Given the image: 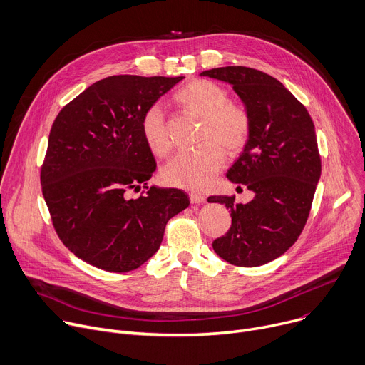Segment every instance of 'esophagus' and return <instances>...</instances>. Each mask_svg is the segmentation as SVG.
Here are the masks:
<instances>
[{
    "mask_svg": "<svg viewBox=\"0 0 365 365\" xmlns=\"http://www.w3.org/2000/svg\"><path fill=\"white\" fill-rule=\"evenodd\" d=\"M190 200L192 204H202V202H205L207 198L200 192H190Z\"/></svg>",
    "mask_w": 365,
    "mask_h": 365,
    "instance_id": "1",
    "label": "esophagus"
}]
</instances>
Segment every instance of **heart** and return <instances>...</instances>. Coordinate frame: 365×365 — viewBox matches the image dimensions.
I'll list each match as a JSON object with an SVG mask.
<instances>
[{"label":"heart","mask_w":365,"mask_h":365,"mask_svg":"<svg viewBox=\"0 0 365 365\" xmlns=\"http://www.w3.org/2000/svg\"><path fill=\"white\" fill-rule=\"evenodd\" d=\"M174 101L188 113L201 118L198 140L192 151L175 154L161 170L163 181L168 185L201 190L205 188L225 164V151L240 153L249 140L252 119L247 109L229 101L225 88L205 79L188 82ZM142 136L155 155H165L171 150V138L160 105H151L140 119Z\"/></svg>","instance_id":"heart-1"}]
</instances>
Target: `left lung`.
Wrapping results in <instances>:
<instances>
[{
  "label": "left lung",
  "instance_id": "1",
  "mask_svg": "<svg viewBox=\"0 0 365 365\" xmlns=\"http://www.w3.org/2000/svg\"><path fill=\"white\" fill-rule=\"evenodd\" d=\"M201 76L233 85L252 119L249 140L227 178L256 195L247 204H237L235 195L208 197L232 212L229 232L212 249L235 266L269 263L298 240L309 217L321 177L314 122L292 93L260 70L227 66Z\"/></svg>",
  "mask_w": 365,
  "mask_h": 365
}]
</instances>
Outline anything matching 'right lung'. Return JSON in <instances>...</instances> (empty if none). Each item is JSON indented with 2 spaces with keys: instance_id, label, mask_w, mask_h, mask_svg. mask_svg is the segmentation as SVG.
Segmentation results:
<instances>
[{
  "instance_id": "add662e5",
  "label": "right lung",
  "mask_w": 365,
  "mask_h": 365,
  "mask_svg": "<svg viewBox=\"0 0 365 365\" xmlns=\"http://www.w3.org/2000/svg\"><path fill=\"white\" fill-rule=\"evenodd\" d=\"M182 79L109 76L53 122L43 197L58 239L95 267L138 269L160 249L170 218L190 204L181 190L147 187L157 163L140 130L143 112ZM142 185L148 191L132 197Z\"/></svg>"
}]
</instances>
